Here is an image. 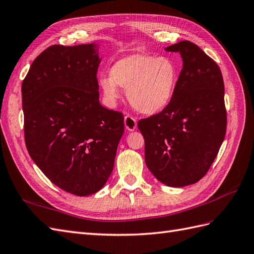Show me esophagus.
I'll list each match as a JSON object with an SVG mask.
<instances>
[{"label": "esophagus", "mask_w": 254, "mask_h": 254, "mask_svg": "<svg viewBox=\"0 0 254 254\" xmlns=\"http://www.w3.org/2000/svg\"><path fill=\"white\" fill-rule=\"evenodd\" d=\"M125 127L127 129V131L132 132L137 127V122L131 116H126L125 117Z\"/></svg>", "instance_id": "esophagus-1"}]
</instances>
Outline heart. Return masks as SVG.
Listing matches in <instances>:
<instances>
[{"label":"heart","instance_id":"1","mask_svg":"<svg viewBox=\"0 0 254 254\" xmlns=\"http://www.w3.org/2000/svg\"><path fill=\"white\" fill-rule=\"evenodd\" d=\"M179 78L177 64L167 57L133 54L117 61L110 76L102 75L99 84L110 103L119 97V89H127L133 108L144 115H157L170 105Z\"/></svg>","mask_w":254,"mask_h":254}]
</instances>
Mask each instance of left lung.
<instances>
[{
  "instance_id": "obj_1",
  "label": "left lung",
  "mask_w": 254,
  "mask_h": 254,
  "mask_svg": "<svg viewBox=\"0 0 254 254\" xmlns=\"http://www.w3.org/2000/svg\"><path fill=\"white\" fill-rule=\"evenodd\" d=\"M183 59L176 91L163 112L138 121L145 162L160 183L196 184L216 159L226 132L224 83L217 63L197 45L183 41L165 48Z\"/></svg>"
}]
</instances>
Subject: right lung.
Wrapping results in <instances>:
<instances>
[{
  "label": "right lung",
  "mask_w": 254,
  "mask_h": 254,
  "mask_svg": "<svg viewBox=\"0 0 254 254\" xmlns=\"http://www.w3.org/2000/svg\"><path fill=\"white\" fill-rule=\"evenodd\" d=\"M97 50L95 43L50 46L21 87L31 159L51 183L77 196L105 186L125 132L123 115L100 103Z\"/></svg>",
  "instance_id": "1"
}]
</instances>
